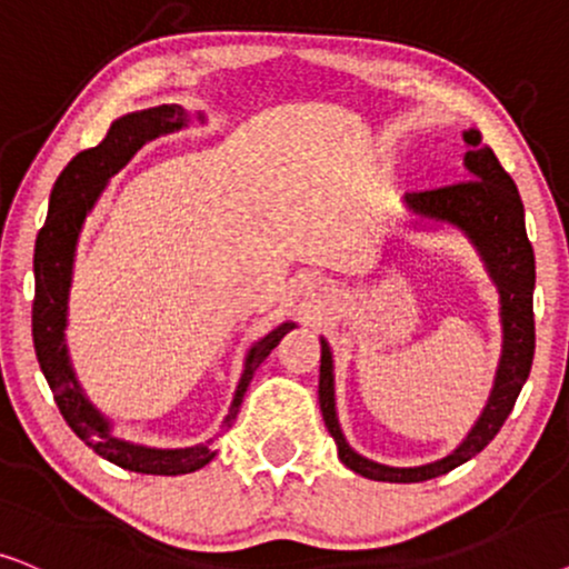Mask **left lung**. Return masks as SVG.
I'll list each match as a JSON object with an SVG mask.
<instances>
[{
  "label": "left lung",
  "instance_id": "8db88e82",
  "mask_svg": "<svg viewBox=\"0 0 569 569\" xmlns=\"http://www.w3.org/2000/svg\"><path fill=\"white\" fill-rule=\"evenodd\" d=\"M466 142L471 150L466 153V181L456 184L423 189V192L406 194V202L416 213L448 221L468 233L479 249L483 262L495 278L502 301V359H499L495 390L481 419L476 421L471 435L463 445L448 458L419 468H390L361 458L359 452L348 448L343 431L336 419V392H332V359L330 348L322 340L320 356V408L325 427L336 439L338 458L363 479L390 481V483H416L429 481L437 476L450 473L452 468L463 466L466 460L487 448L502 423L510 416L515 400H518L522 385L531 375L533 348H536V325H533V283L536 262L533 247L528 241L526 221H522V202L518 187L510 179L489 146H481V134L468 130Z\"/></svg>",
  "mask_w": 569,
  "mask_h": 569
}]
</instances>
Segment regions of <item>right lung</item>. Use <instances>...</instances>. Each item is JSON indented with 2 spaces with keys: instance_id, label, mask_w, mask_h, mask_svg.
Instances as JSON below:
<instances>
[{
  "instance_id": "1",
  "label": "right lung",
  "mask_w": 569,
  "mask_h": 569,
  "mask_svg": "<svg viewBox=\"0 0 569 569\" xmlns=\"http://www.w3.org/2000/svg\"><path fill=\"white\" fill-rule=\"evenodd\" d=\"M184 121L187 113L177 103H163L148 111L127 113V117L113 121L106 138L96 148L82 150L59 173L54 189H51L47 223L38 231L33 254V346L38 363H41V372L47 377L51 392H54L59 411H62L64 421L70 423L74 435L90 450H96L98 456L111 460L119 468H127V471L153 476L192 473L197 468L208 466L216 458L213 442L194 445V448L184 450H153L121 442V439L113 437L109 431V421L90 406V400L82 396L80 385L74 380L70 356H67L64 346L67 297H70L72 260L80 226L86 221L88 210L93 208L98 194H101L106 179L113 177L148 140H153L163 132L179 130V127H184ZM289 330H293L291 322L278 325L276 330L268 332L249 351L247 367L241 372L237 396H233L223 429H229L237 421L239 406L244 400L249 382H252L254 369L268 359V353Z\"/></svg>"
}]
</instances>
